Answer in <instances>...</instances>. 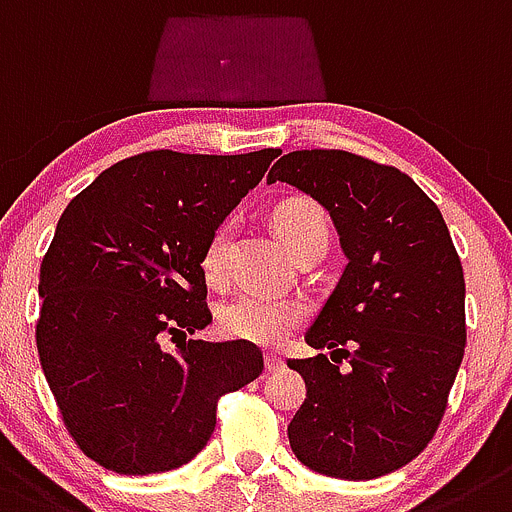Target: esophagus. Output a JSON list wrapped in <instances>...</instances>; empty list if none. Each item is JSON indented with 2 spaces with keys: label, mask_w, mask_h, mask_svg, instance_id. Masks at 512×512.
<instances>
[{
  "label": "esophagus",
  "mask_w": 512,
  "mask_h": 512,
  "mask_svg": "<svg viewBox=\"0 0 512 512\" xmlns=\"http://www.w3.org/2000/svg\"><path fill=\"white\" fill-rule=\"evenodd\" d=\"M283 367H285V362L278 357V354H265V370L267 372H278V370H283Z\"/></svg>",
  "instance_id": "esophagus-1"
}]
</instances>
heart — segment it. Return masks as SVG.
I'll return each instance as SVG.
<instances>
[{
    "label": "heart",
    "instance_id": "heart-1",
    "mask_svg": "<svg viewBox=\"0 0 512 512\" xmlns=\"http://www.w3.org/2000/svg\"><path fill=\"white\" fill-rule=\"evenodd\" d=\"M273 222L293 255L319 242H329V222L313 201L290 199L273 211ZM234 222L224 219L211 229L201 252V267L209 283H224L229 275ZM303 321V308L296 301H280L260 290H245L222 308V329L242 342L275 347L283 344Z\"/></svg>",
    "mask_w": 512,
    "mask_h": 512
}]
</instances>
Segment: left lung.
Masks as SVG:
<instances>
[{"label": "left lung", "instance_id": "8db88e82", "mask_svg": "<svg viewBox=\"0 0 512 512\" xmlns=\"http://www.w3.org/2000/svg\"><path fill=\"white\" fill-rule=\"evenodd\" d=\"M267 181L319 201L347 255L306 331L331 359H288L306 382L290 449L313 472L375 480L416 459L444 418L467 344L462 260L439 206L393 165L296 150Z\"/></svg>", "mask_w": 512, "mask_h": 512}]
</instances>
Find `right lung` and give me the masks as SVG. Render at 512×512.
I'll return each mask as SVG.
<instances>
[{"label":"right lung","instance_id":"add662e5","mask_svg":"<svg viewBox=\"0 0 512 512\" xmlns=\"http://www.w3.org/2000/svg\"><path fill=\"white\" fill-rule=\"evenodd\" d=\"M280 150H150L104 170L58 219L40 265L35 342L68 434L119 474L168 472L211 439L216 403L262 372L211 324L201 252ZM181 335L176 350L167 336Z\"/></svg>","mask_w":512,"mask_h":512}]
</instances>
